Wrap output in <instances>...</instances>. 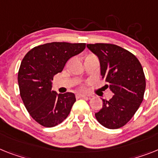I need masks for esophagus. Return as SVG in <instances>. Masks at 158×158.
Returning a JSON list of instances; mask_svg holds the SVG:
<instances>
[{"mask_svg":"<svg viewBox=\"0 0 158 158\" xmlns=\"http://www.w3.org/2000/svg\"><path fill=\"white\" fill-rule=\"evenodd\" d=\"M76 97H78V98H87V99H90V98H91V96H90V95H83V94H77Z\"/></svg>","mask_w":158,"mask_h":158,"instance_id":"34e87169","label":"esophagus"}]
</instances>
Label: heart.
Listing matches in <instances>:
<instances>
[{"instance_id": "obj_1", "label": "heart", "mask_w": 158, "mask_h": 158, "mask_svg": "<svg viewBox=\"0 0 158 158\" xmlns=\"http://www.w3.org/2000/svg\"><path fill=\"white\" fill-rule=\"evenodd\" d=\"M82 88H83V87H82Z\"/></svg>"}]
</instances>
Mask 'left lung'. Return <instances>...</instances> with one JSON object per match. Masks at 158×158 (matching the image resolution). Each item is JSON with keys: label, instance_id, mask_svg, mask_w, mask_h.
I'll return each instance as SVG.
<instances>
[{"label": "left lung", "instance_id": "left-lung-1", "mask_svg": "<svg viewBox=\"0 0 158 158\" xmlns=\"http://www.w3.org/2000/svg\"><path fill=\"white\" fill-rule=\"evenodd\" d=\"M87 47L99 58L102 78L114 94L109 100L103 99V108L95 118L105 128H121L143 101L146 83L141 64L134 54L116 45L95 43Z\"/></svg>", "mask_w": 158, "mask_h": 158}]
</instances>
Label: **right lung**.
<instances>
[{"label": "right lung", "instance_id": "1", "mask_svg": "<svg viewBox=\"0 0 158 158\" xmlns=\"http://www.w3.org/2000/svg\"><path fill=\"white\" fill-rule=\"evenodd\" d=\"M85 47V43L50 42L34 47L22 59L18 75L20 95L31 117L42 126H56L71 112L75 94L51 91L52 80Z\"/></svg>", "mask_w": 158, "mask_h": 158}]
</instances>
